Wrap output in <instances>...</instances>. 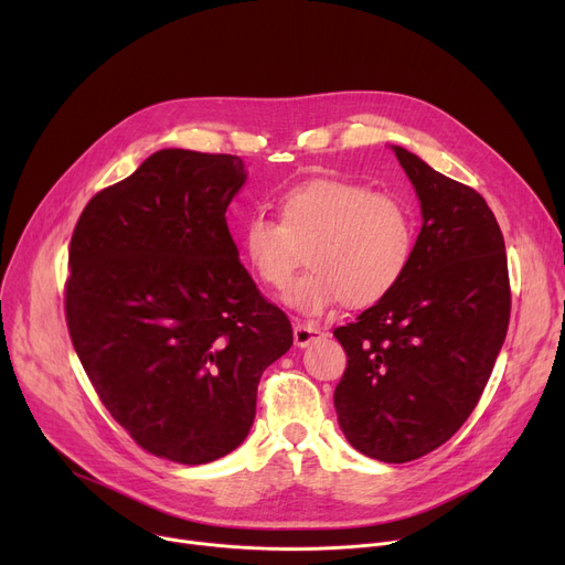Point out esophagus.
<instances>
[{"mask_svg": "<svg viewBox=\"0 0 565 565\" xmlns=\"http://www.w3.org/2000/svg\"><path fill=\"white\" fill-rule=\"evenodd\" d=\"M322 337H324V330L318 328L316 322H300L298 320L292 324V339H295V345H298V348H307V345H311L313 341H318Z\"/></svg>", "mask_w": 565, "mask_h": 565, "instance_id": "esophagus-1", "label": "esophagus"}]
</instances>
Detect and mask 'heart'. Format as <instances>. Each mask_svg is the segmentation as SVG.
<instances>
[{
	"instance_id": "heart-1",
	"label": "heart",
	"mask_w": 565,
	"mask_h": 565,
	"mask_svg": "<svg viewBox=\"0 0 565 565\" xmlns=\"http://www.w3.org/2000/svg\"><path fill=\"white\" fill-rule=\"evenodd\" d=\"M277 207L279 220H245L241 247L254 277L275 290L308 249L310 270L286 290L292 309L318 316L341 302L373 307L407 277L419 224L403 199L343 178H309L286 188Z\"/></svg>"
}]
</instances>
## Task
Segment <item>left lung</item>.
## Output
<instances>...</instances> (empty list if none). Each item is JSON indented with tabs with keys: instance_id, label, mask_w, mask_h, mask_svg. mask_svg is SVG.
I'll use <instances>...</instances> for the list:
<instances>
[{
	"instance_id": "1",
	"label": "left lung",
	"mask_w": 565,
	"mask_h": 565,
	"mask_svg": "<svg viewBox=\"0 0 565 565\" xmlns=\"http://www.w3.org/2000/svg\"><path fill=\"white\" fill-rule=\"evenodd\" d=\"M422 201L403 284L334 330L348 354L334 390L339 426L360 454L417 460L467 422L511 318L507 245L486 199L394 146Z\"/></svg>"
}]
</instances>
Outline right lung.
I'll return each instance as SVG.
<instances>
[{
	"label": "right lung",
	"instance_id": "1",
	"mask_svg": "<svg viewBox=\"0 0 565 565\" xmlns=\"http://www.w3.org/2000/svg\"><path fill=\"white\" fill-rule=\"evenodd\" d=\"M245 178L237 156L164 148L88 201L71 237L77 358L111 417L171 462L241 447L263 371L292 345L228 233Z\"/></svg>",
	"mask_w": 565,
	"mask_h": 565
}]
</instances>
